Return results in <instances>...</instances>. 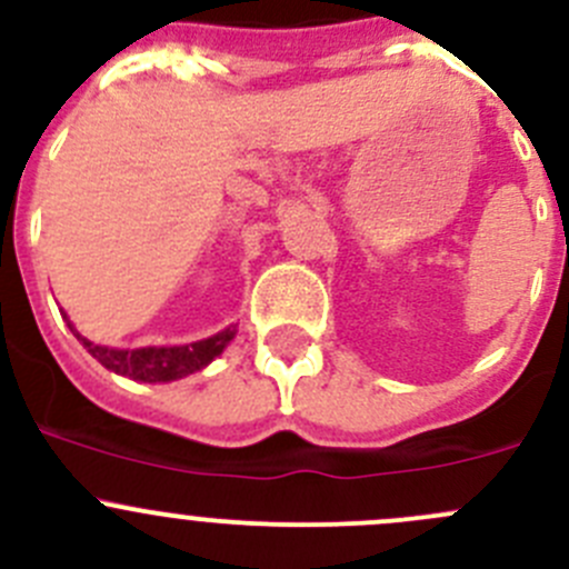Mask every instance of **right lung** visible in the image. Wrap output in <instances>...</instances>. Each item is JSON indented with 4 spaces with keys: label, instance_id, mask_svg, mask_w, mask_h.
Here are the masks:
<instances>
[{
    "label": "right lung",
    "instance_id": "obj_1",
    "mask_svg": "<svg viewBox=\"0 0 569 569\" xmlns=\"http://www.w3.org/2000/svg\"><path fill=\"white\" fill-rule=\"evenodd\" d=\"M71 333H74L77 341H82V347H86L104 369H110V372L124 375V378L132 380H144V383H169V380L186 378V375L208 367V363L230 345V339L236 336V328L230 325L222 333L211 336V339L194 341V345L138 347V350H116V347L93 345V341L82 339L74 328H71Z\"/></svg>",
    "mask_w": 569,
    "mask_h": 569
}]
</instances>
